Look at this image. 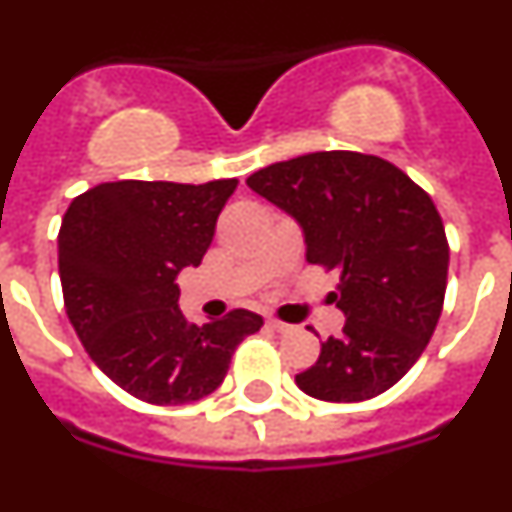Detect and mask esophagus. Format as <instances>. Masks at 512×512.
I'll return each instance as SVG.
<instances>
[{
    "label": "esophagus",
    "mask_w": 512,
    "mask_h": 512,
    "mask_svg": "<svg viewBox=\"0 0 512 512\" xmlns=\"http://www.w3.org/2000/svg\"><path fill=\"white\" fill-rule=\"evenodd\" d=\"M266 325H269V328H274V330H279V333H287V330H292V325L282 323V320H277V318H269V320H266Z\"/></svg>",
    "instance_id": "obj_1"
}]
</instances>
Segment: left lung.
<instances>
[{"label": "left lung", "instance_id": "left-lung-1", "mask_svg": "<svg viewBox=\"0 0 512 512\" xmlns=\"http://www.w3.org/2000/svg\"><path fill=\"white\" fill-rule=\"evenodd\" d=\"M246 184L302 225L310 264L341 274L330 300L346 325L323 341L297 387L325 402L390 390L420 359L443 310L449 241L431 194L390 161L356 151L289 158Z\"/></svg>", "mask_w": 512, "mask_h": 512}]
</instances>
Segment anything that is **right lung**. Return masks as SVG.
<instances>
[{"label": "right lung", "instance_id": "right-lung-1", "mask_svg": "<svg viewBox=\"0 0 512 512\" xmlns=\"http://www.w3.org/2000/svg\"><path fill=\"white\" fill-rule=\"evenodd\" d=\"M238 179L107 182L74 197L58 230L63 305L87 354L151 405L202 400L223 384L235 346L264 325L230 310L187 323L176 277L200 266Z\"/></svg>", "mask_w": 512, "mask_h": 512}]
</instances>
